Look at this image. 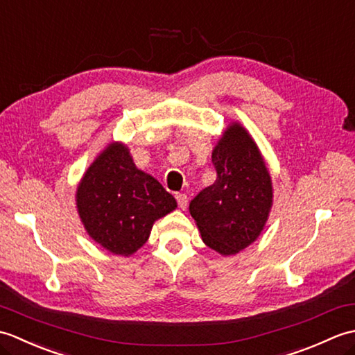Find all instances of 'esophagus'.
<instances>
[{
    "instance_id": "esophagus-1",
    "label": "esophagus",
    "mask_w": 355,
    "mask_h": 355,
    "mask_svg": "<svg viewBox=\"0 0 355 355\" xmlns=\"http://www.w3.org/2000/svg\"><path fill=\"white\" fill-rule=\"evenodd\" d=\"M175 198H177V202H178L180 209L184 210L187 207V201H189V198H187V195L186 193H177Z\"/></svg>"
}]
</instances>
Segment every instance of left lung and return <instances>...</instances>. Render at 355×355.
Returning <instances> with one entry per match:
<instances>
[{
	"instance_id": "8db88e82",
	"label": "left lung",
	"mask_w": 355,
	"mask_h": 355,
	"mask_svg": "<svg viewBox=\"0 0 355 355\" xmlns=\"http://www.w3.org/2000/svg\"><path fill=\"white\" fill-rule=\"evenodd\" d=\"M216 180L189 205L207 247L224 256L254 243L273 205L266 162L244 126L233 122L212 150Z\"/></svg>"
}]
</instances>
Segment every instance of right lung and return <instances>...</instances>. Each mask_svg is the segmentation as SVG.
Masks as SVG:
<instances>
[{
  "instance_id": "obj_1",
  "label": "right lung",
  "mask_w": 355,
  "mask_h": 355,
  "mask_svg": "<svg viewBox=\"0 0 355 355\" xmlns=\"http://www.w3.org/2000/svg\"><path fill=\"white\" fill-rule=\"evenodd\" d=\"M76 206L97 244L130 256L146 243L158 218L175 210L177 201L154 177L135 168L123 143L112 141L82 177Z\"/></svg>"
}]
</instances>
